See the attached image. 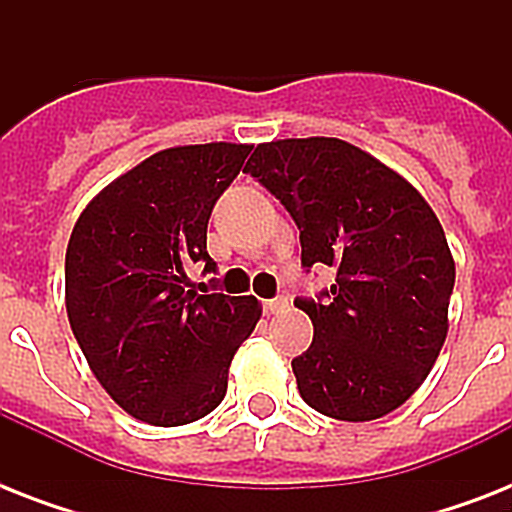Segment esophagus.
Here are the masks:
<instances>
[{"instance_id": "34e87169", "label": "esophagus", "mask_w": 512, "mask_h": 512, "mask_svg": "<svg viewBox=\"0 0 512 512\" xmlns=\"http://www.w3.org/2000/svg\"><path fill=\"white\" fill-rule=\"evenodd\" d=\"M287 308V300L284 297H273V300H263V311L265 313H279Z\"/></svg>"}]
</instances>
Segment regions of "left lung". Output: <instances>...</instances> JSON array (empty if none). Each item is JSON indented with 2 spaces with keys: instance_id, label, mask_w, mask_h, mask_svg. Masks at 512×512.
<instances>
[{
  "instance_id": "1",
  "label": "left lung",
  "mask_w": 512,
  "mask_h": 512,
  "mask_svg": "<svg viewBox=\"0 0 512 512\" xmlns=\"http://www.w3.org/2000/svg\"><path fill=\"white\" fill-rule=\"evenodd\" d=\"M244 172L295 220L303 268L335 284L295 305L313 342L292 358L300 396L335 420L393 412L420 388L446 340L454 260L428 201L361 148L337 138L263 143Z\"/></svg>"
}]
</instances>
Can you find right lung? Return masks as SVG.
I'll list each match as a JSON object with an SVG mask.
<instances>
[{"instance_id":"obj_1","label":"right lung","mask_w":512,"mask_h":512,"mask_svg":"<svg viewBox=\"0 0 512 512\" xmlns=\"http://www.w3.org/2000/svg\"><path fill=\"white\" fill-rule=\"evenodd\" d=\"M252 146L159 151L87 204L66 249V311L92 374L135 420H201L228 388L236 350L255 329V297L193 292L207 223ZM215 281V279H212Z\"/></svg>"}]
</instances>
